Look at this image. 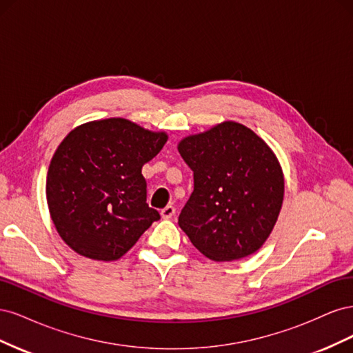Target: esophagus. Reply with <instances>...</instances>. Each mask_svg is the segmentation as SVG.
Here are the masks:
<instances>
[{
    "mask_svg": "<svg viewBox=\"0 0 353 353\" xmlns=\"http://www.w3.org/2000/svg\"><path fill=\"white\" fill-rule=\"evenodd\" d=\"M160 215H162L163 219H170L175 215V208L168 205L165 209H162V212H160Z\"/></svg>",
    "mask_w": 353,
    "mask_h": 353,
    "instance_id": "1",
    "label": "esophagus"
}]
</instances>
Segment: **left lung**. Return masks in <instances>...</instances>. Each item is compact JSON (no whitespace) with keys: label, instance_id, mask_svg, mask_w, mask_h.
<instances>
[{"label":"left lung","instance_id":"8db88e82","mask_svg":"<svg viewBox=\"0 0 353 353\" xmlns=\"http://www.w3.org/2000/svg\"><path fill=\"white\" fill-rule=\"evenodd\" d=\"M178 152L194 174L178 218L194 248L215 262L258 252L284 200V174L271 147L250 128L225 121L183 138Z\"/></svg>","mask_w":353,"mask_h":353}]
</instances>
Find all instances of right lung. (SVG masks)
I'll return each instance as SVG.
<instances>
[{
  "label": "right lung",
  "mask_w": 353,
  "mask_h": 353,
  "mask_svg": "<svg viewBox=\"0 0 353 353\" xmlns=\"http://www.w3.org/2000/svg\"><path fill=\"white\" fill-rule=\"evenodd\" d=\"M168 141L123 117L92 121L72 130L47 174L50 216L61 240L92 261L112 262L160 219L147 205L143 165Z\"/></svg>",
  "instance_id": "obj_1"
}]
</instances>
